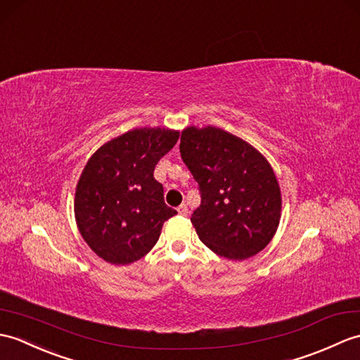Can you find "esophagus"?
Segmentation results:
<instances>
[{"label": "esophagus", "instance_id": "obj_1", "mask_svg": "<svg viewBox=\"0 0 360 360\" xmlns=\"http://www.w3.org/2000/svg\"><path fill=\"white\" fill-rule=\"evenodd\" d=\"M178 213H179L181 216H187V213H188L187 205H186V204H181V205L178 207Z\"/></svg>", "mask_w": 360, "mask_h": 360}]
</instances>
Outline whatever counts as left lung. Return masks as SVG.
Instances as JSON below:
<instances>
[{
	"mask_svg": "<svg viewBox=\"0 0 360 360\" xmlns=\"http://www.w3.org/2000/svg\"><path fill=\"white\" fill-rule=\"evenodd\" d=\"M179 150L200 190V205L191 214L199 239L230 261L269 245L279 227L282 196L266 158L213 125L184 129Z\"/></svg>",
	"mask_w": 360,
	"mask_h": 360,
	"instance_id": "left-lung-1",
	"label": "left lung"
}]
</instances>
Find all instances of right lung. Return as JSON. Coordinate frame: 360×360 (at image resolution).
Wrapping results in <instances>:
<instances>
[{"label": "right lung", "mask_w": 360, "mask_h": 360, "mask_svg": "<svg viewBox=\"0 0 360 360\" xmlns=\"http://www.w3.org/2000/svg\"><path fill=\"white\" fill-rule=\"evenodd\" d=\"M179 131L142 127L110 139L90 156L75 191V219L82 239L113 265L144 257L176 214L164 202L155 167Z\"/></svg>", "instance_id": "right-lung-1"}]
</instances>
